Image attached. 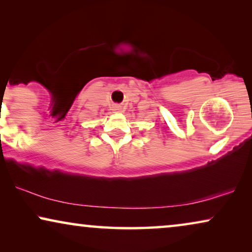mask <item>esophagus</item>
I'll return each mask as SVG.
<instances>
[{"label":"esophagus","instance_id":"obj_1","mask_svg":"<svg viewBox=\"0 0 252 252\" xmlns=\"http://www.w3.org/2000/svg\"><path fill=\"white\" fill-rule=\"evenodd\" d=\"M120 108H122V106H116V110H118V111H119Z\"/></svg>","mask_w":252,"mask_h":252}]
</instances>
